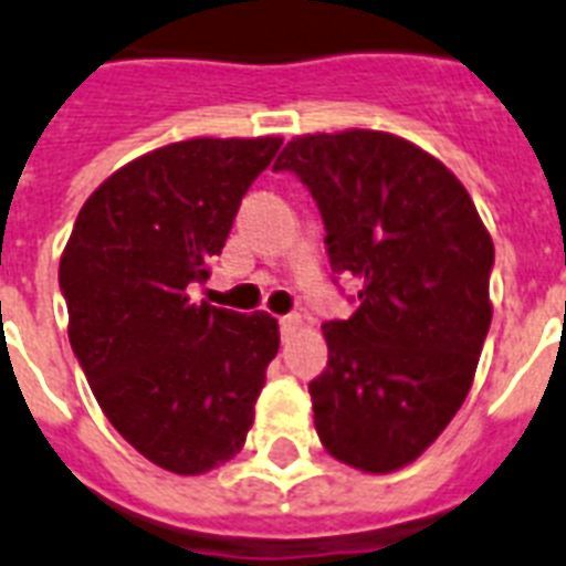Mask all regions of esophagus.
I'll return each instance as SVG.
<instances>
[{
	"label": "esophagus",
	"instance_id": "1",
	"mask_svg": "<svg viewBox=\"0 0 566 566\" xmlns=\"http://www.w3.org/2000/svg\"><path fill=\"white\" fill-rule=\"evenodd\" d=\"M301 326H303L301 315H283V317H280V335H283V337H289L292 332L301 329Z\"/></svg>",
	"mask_w": 566,
	"mask_h": 566
}]
</instances>
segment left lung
Masks as SVG:
<instances>
[{
	"mask_svg": "<svg viewBox=\"0 0 566 566\" xmlns=\"http://www.w3.org/2000/svg\"><path fill=\"white\" fill-rule=\"evenodd\" d=\"M312 191L332 272L360 283L323 323L329 364L308 384L332 458L384 475L412 463L467 400L490 332L495 249L455 174L386 132L303 134L280 151Z\"/></svg>",
	"mask_w": 566,
	"mask_h": 566,
	"instance_id": "left-lung-1",
	"label": "left lung"
}]
</instances>
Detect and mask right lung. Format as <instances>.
Returning a JSON list of instances; mask_svg holds the SVG:
<instances>
[{"label":"right lung","instance_id":"obj_1","mask_svg":"<svg viewBox=\"0 0 566 566\" xmlns=\"http://www.w3.org/2000/svg\"><path fill=\"white\" fill-rule=\"evenodd\" d=\"M280 137H195L117 168L60 260L67 337L111 427L151 463L202 475L243 449L277 321L195 303Z\"/></svg>","mask_w":566,"mask_h":566}]
</instances>
